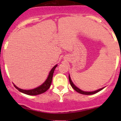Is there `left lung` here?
I'll use <instances>...</instances> for the list:
<instances>
[{
    "instance_id": "left-lung-1",
    "label": "left lung",
    "mask_w": 121,
    "mask_h": 121,
    "mask_svg": "<svg viewBox=\"0 0 121 121\" xmlns=\"http://www.w3.org/2000/svg\"><path fill=\"white\" fill-rule=\"evenodd\" d=\"M69 83H70L71 85V86L73 87V88L74 89L75 91H76L77 92H78V93L80 94H84V95H92V94H96L97 93V92H99V91H101V90H102V89H104V88H102L101 89H99L98 90H96V91H92V92H86V91H82L81 90H80V89H79L76 86H75V85H74V84H73V82H72L71 80V78H70V76H69Z\"/></svg>"
}]
</instances>
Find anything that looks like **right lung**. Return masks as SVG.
<instances>
[{"label":"right lung","mask_w":121,"mask_h":121,"mask_svg":"<svg viewBox=\"0 0 121 121\" xmlns=\"http://www.w3.org/2000/svg\"><path fill=\"white\" fill-rule=\"evenodd\" d=\"M57 65L56 64V65H55V66H54L53 68L51 69L50 72L49 74H48V77H47V80L45 81V82L43 84H41L40 86H38V87L36 88L29 90H22V89H20L19 88H18L17 86H16L14 84V87H15L17 90H19L20 92L25 94L29 95H39L41 94L44 93V92H46L47 90H48V89L49 88L51 84H52V79H53L54 71L55 68L57 67Z\"/></svg>","instance_id":"add662e5"}]
</instances>
